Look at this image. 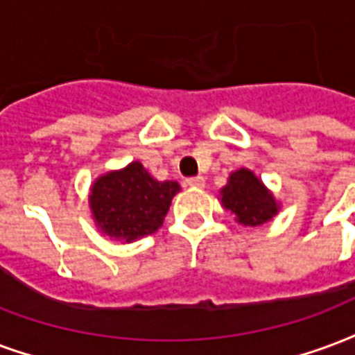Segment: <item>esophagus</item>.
<instances>
[{
    "label": "esophagus",
    "mask_w": 355,
    "mask_h": 355,
    "mask_svg": "<svg viewBox=\"0 0 355 355\" xmlns=\"http://www.w3.org/2000/svg\"><path fill=\"white\" fill-rule=\"evenodd\" d=\"M184 184L186 186H198V188H201V186H205V178L203 177H190V178H186Z\"/></svg>",
    "instance_id": "esophagus-1"
}]
</instances>
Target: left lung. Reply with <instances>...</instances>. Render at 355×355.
I'll return each instance as SVG.
<instances>
[{"mask_svg":"<svg viewBox=\"0 0 355 355\" xmlns=\"http://www.w3.org/2000/svg\"><path fill=\"white\" fill-rule=\"evenodd\" d=\"M222 205L243 225H261L278 212L275 198L248 169L231 173L230 182L222 190Z\"/></svg>","mask_w":355,"mask_h":355,"instance_id":"1","label":"left lung"}]
</instances>
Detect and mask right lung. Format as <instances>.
I'll return each instance as SVG.
<instances>
[{
  "label": "right lung",
  "instance_id": "1",
  "mask_svg": "<svg viewBox=\"0 0 355 355\" xmlns=\"http://www.w3.org/2000/svg\"><path fill=\"white\" fill-rule=\"evenodd\" d=\"M178 190V182H157L143 165L133 162L125 169L107 173L96 180L90 207L103 233L131 243L164 224L171 199Z\"/></svg>",
  "mask_w": 355,
  "mask_h": 355
}]
</instances>
